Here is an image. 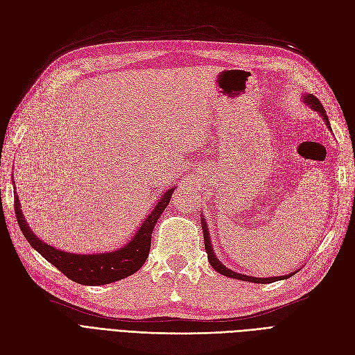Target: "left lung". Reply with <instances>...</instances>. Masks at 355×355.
<instances>
[{
    "label": "left lung",
    "mask_w": 355,
    "mask_h": 355,
    "mask_svg": "<svg viewBox=\"0 0 355 355\" xmlns=\"http://www.w3.org/2000/svg\"><path fill=\"white\" fill-rule=\"evenodd\" d=\"M305 99V103H308L311 108L318 111L321 114V116L324 118L326 124L329 125L330 128V123H329V118L326 115V111H324V106L321 105V102L318 101V98H315L314 94H308V96H304ZM331 130V128H330ZM201 227H202V234H204V245H206V252H207V256H209V262L210 265L213 266V270H216L219 274L225 275V277H231V278H235V280H243V282H252V283H262V284H268V283H274V282H278V280H286V278H290L292 275H295L297 271H295L293 274H287V275H283V277H271V278H256V277H250V275H244V274H239L235 271H231L228 270L227 266H225L223 263H220L219 259H216V254H214L213 249H211V243H210V237H209V228L206 222H204V219H201Z\"/></svg>",
    "instance_id": "obj_1"
}]
</instances>
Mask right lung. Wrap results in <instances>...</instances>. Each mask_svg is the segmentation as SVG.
<instances>
[{
    "label": "right lung",
    "instance_id": "1",
    "mask_svg": "<svg viewBox=\"0 0 355 355\" xmlns=\"http://www.w3.org/2000/svg\"><path fill=\"white\" fill-rule=\"evenodd\" d=\"M173 191L175 188L166 191V194L161 197L157 206L149 213V216L145 219L142 227L139 228L133 240L121 247V249L111 253L73 254L56 250L55 247L42 243L29 230L22 210H20L17 196H15V213L25 239L44 259L55 265L62 274H65L69 280L75 283L84 286H101L123 280V278L135 274L145 263L149 249H151V237L155 222L167 207Z\"/></svg>",
    "mask_w": 355,
    "mask_h": 355
}]
</instances>
